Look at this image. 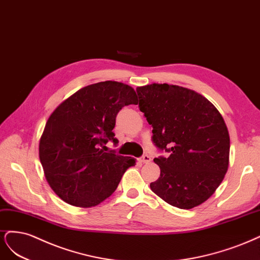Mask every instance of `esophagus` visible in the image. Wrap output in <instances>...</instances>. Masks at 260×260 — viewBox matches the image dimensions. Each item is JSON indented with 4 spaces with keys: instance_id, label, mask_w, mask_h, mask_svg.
<instances>
[{
    "instance_id": "obj_1",
    "label": "esophagus",
    "mask_w": 260,
    "mask_h": 260,
    "mask_svg": "<svg viewBox=\"0 0 260 260\" xmlns=\"http://www.w3.org/2000/svg\"><path fill=\"white\" fill-rule=\"evenodd\" d=\"M139 161L141 163H149L150 161H151V156L148 155V154H145V155H142L141 157H139Z\"/></svg>"
}]
</instances>
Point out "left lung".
<instances>
[{"label": "left lung", "instance_id": "8db88e82", "mask_svg": "<svg viewBox=\"0 0 260 260\" xmlns=\"http://www.w3.org/2000/svg\"><path fill=\"white\" fill-rule=\"evenodd\" d=\"M139 110L152 126V142L160 151L156 196L181 209L193 208L211 197L229 165L230 138L219 111L196 91L169 84L137 87Z\"/></svg>", "mask_w": 260, "mask_h": 260}]
</instances>
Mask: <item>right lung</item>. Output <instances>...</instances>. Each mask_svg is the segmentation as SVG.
Returning <instances> with one entry per match:
<instances>
[{"label":"right lung","instance_id":"1","mask_svg":"<svg viewBox=\"0 0 260 260\" xmlns=\"http://www.w3.org/2000/svg\"><path fill=\"white\" fill-rule=\"evenodd\" d=\"M135 90L123 83L99 82L83 87L58 106L40 139L39 154L55 193L78 207H91L110 197L135 158L105 152L119 142L115 119L125 106L137 105Z\"/></svg>","mask_w":260,"mask_h":260}]
</instances>
